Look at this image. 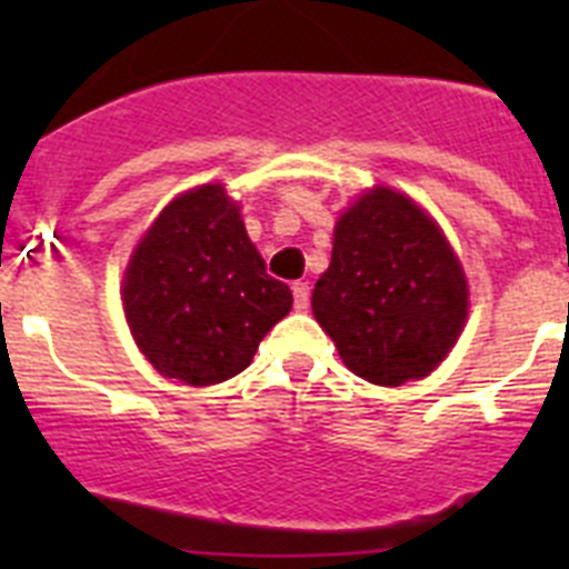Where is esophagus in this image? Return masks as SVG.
<instances>
[{
    "instance_id": "obj_1",
    "label": "esophagus",
    "mask_w": 569,
    "mask_h": 569,
    "mask_svg": "<svg viewBox=\"0 0 569 569\" xmlns=\"http://www.w3.org/2000/svg\"><path fill=\"white\" fill-rule=\"evenodd\" d=\"M293 305H296V310H308V305H310L308 281H296L293 284Z\"/></svg>"
}]
</instances>
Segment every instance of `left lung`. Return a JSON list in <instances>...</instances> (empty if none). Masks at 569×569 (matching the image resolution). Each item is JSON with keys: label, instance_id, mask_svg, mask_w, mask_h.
I'll use <instances>...</instances> for the list:
<instances>
[{"label": "left lung", "instance_id": "obj_1", "mask_svg": "<svg viewBox=\"0 0 569 569\" xmlns=\"http://www.w3.org/2000/svg\"><path fill=\"white\" fill-rule=\"evenodd\" d=\"M313 316L356 376L399 387L436 370L459 339L465 270L413 199L376 188L336 224Z\"/></svg>", "mask_w": 569, "mask_h": 569}]
</instances>
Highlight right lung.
<instances>
[{
  "label": "right lung",
  "mask_w": 569,
  "mask_h": 569,
  "mask_svg": "<svg viewBox=\"0 0 569 569\" xmlns=\"http://www.w3.org/2000/svg\"><path fill=\"white\" fill-rule=\"evenodd\" d=\"M122 301L150 365L204 387L253 361L293 293L268 273L222 184H202L173 199L139 241Z\"/></svg>",
  "instance_id": "obj_1"
}]
</instances>
